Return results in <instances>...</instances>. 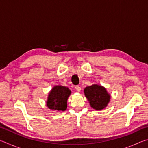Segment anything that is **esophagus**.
<instances>
[{"label": "esophagus", "mask_w": 148, "mask_h": 148, "mask_svg": "<svg viewBox=\"0 0 148 148\" xmlns=\"http://www.w3.org/2000/svg\"><path fill=\"white\" fill-rule=\"evenodd\" d=\"M75 88H76V91H77V92H80V91H81V87H80L79 86H76V87H75Z\"/></svg>", "instance_id": "obj_1"}]
</instances>
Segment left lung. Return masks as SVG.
<instances>
[{"label":"left lung","mask_w":148,"mask_h":148,"mask_svg":"<svg viewBox=\"0 0 148 148\" xmlns=\"http://www.w3.org/2000/svg\"><path fill=\"white\" fill-rule=\"evenodd\" d=\"M85 96L90 106L96 110L105 108L110 101V94L104 87L98 84H92L84 89Z\"/></svg>","instance_id":"8db88e82"}]
</instances>
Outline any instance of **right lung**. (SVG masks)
Instances as JSON below:
<instances>
[{"instance_id": "right-lung-1", "label": "right lung", "mask_w": 148, "mask_h": 148, "mask_svg": "<svg viewBox=\"0 0 148 148\" xmlns=\"http://www.w3.org/2000/svg\"><path fill=\"white\" fill-rule=\"evenodd\" d=\"M71 95V91L68 87L60 85L55 86L49 92L46 106L53 111H64L67 108V101Z\"/></svg>"}]
</instances>
